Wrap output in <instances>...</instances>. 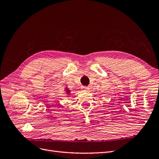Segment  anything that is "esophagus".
Masks as SVG:
<instances>
[{
    "instance_id": "esophagus-1",
    "label": "esophagus",
    "mask_w": 159,
    "mask_h": 159,
    "mask_svg": "<svg viewBox=\"0 0 159 159\" xmlns=\"http://www.w3.org/2000/svg\"><path fill=\"white\" fill-rule=\"evenodd\" d=\"M81 89L84 91H88L89 89V88L88 86H82V87H81Z\"/></svg>"
}]
</instances>
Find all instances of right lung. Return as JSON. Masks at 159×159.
<instances>
[{"instance_id":"right-lung-1","label":"right lung","mask_w":159,"mask_h":159,"mask_svg":"<svg viewBox=\"0 0 159 159\" xmlns=\"http://www.w3.org/2000/svg\"><path fill=\"white\" fill-rule=\"evenodd\" d=\"M67 93H70V90H67Z\"/></svg>"}]
</instances>
